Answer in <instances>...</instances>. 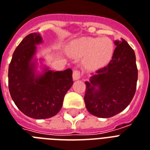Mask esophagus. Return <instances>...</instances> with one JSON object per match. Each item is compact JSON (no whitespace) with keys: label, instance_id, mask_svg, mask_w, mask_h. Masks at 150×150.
<instances>
[{"label":"esophagus","instance_id":"34e87169","mask_svg":"<svg viewBox=\"0 0 150 150\" xmlns=\"http://www.w3.org/2000/svg\"><path fill=\"white\" fill-rule=\"evenodd\" d=\"M72 77H73V79L75 80H79L81 78V74H80V71H77L75 70L73 71V75H72Z\"/></svg>","mask_w":150,"mask_h":150}]
</instances>
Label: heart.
Masks as SVG:
<instances>
[{"label":"heart","instance_id":"obj_1","mask_svg":"<svg viewBox=\"0 0 150 150\" xmlns=\"http://www.w3.org/2000/svg\"><path fill=\"white\" fill-rule=\"evenodd\" d=\"M70 51L76 57H84L83 64L90 70L105 67L114 52V45L108 38H83L71 44Z\"/></svg>","mask_w":150,"mask_h":150}]
</instances>
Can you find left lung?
I'll return each mask as SVG.
<instances>
[{
  "label": "left lung",
  "mask_w": 150,
  "mask_h": 150,
  "mask_svg": "<svg viewBox=\"0 0 150 150\" xmlns=\"http://www.w3.org/2000/svg\"><path fill=\"white\" fill-rule=\"evenodd\" d=\"M114 43L116 47L109 64L85 82L86 109L100 118H109L124 110L136 91L138 69L134 51L123 38Z\"/></svg>",
  "instance_id": "8db88e82"
}]
</instances>
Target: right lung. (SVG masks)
Returning <instances> with one entry per match:
<instances>
[{
	"mask_svg": "<svg viewBox=\"0 0 150 150\" xmlns=\"http://www.w3.org/2000/svg\"><path fill=\"white\" fill-rule=\"evenodd\" d=\"M42 42L40 34H28L14 51L8 67V88L12 100L23 114L36 120L57 115L73 84L70 68L54 71L43 67L42 73H36V45Z\"/></svg>",
	"mask_w": 150,
	"mask_h": 150,
	"instance_id": "obj_1",
	"label": "right lung"
}]
</instances>
